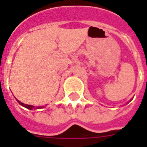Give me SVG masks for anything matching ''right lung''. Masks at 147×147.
Returning <instances> with one entry per match:
<instances>
[{"instance_id":"1","label":"right lung","mask_w":147,"mask_h":147,"mask_svg":"<svg viewBox=\"0 0 147 147\" xmlns=\"http://www.w3.org/2000/svg\"><path fill=\"white\" fill-rule=\"evenodd\" d=\"M17 102L19 103L20 105H22V106H24V107H26V108H27V109H30V110H33V109H35V108H36V109H40V108H42L43 107H34V106H32V105H26V104H24V103L20 102L19 100H17Z\"/></svg>"}]
</instances>
